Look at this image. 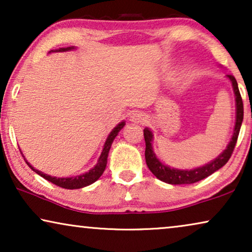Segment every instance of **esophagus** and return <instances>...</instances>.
Here are the masks:
<instances>
[{
	"instance_id": "esophagus-1",
	"label": "esophagus",
	"mask_w": 252,
	"mask_h": 252,
	"mask_svg": "<svg viewBox=\"0 0 252 252\" xmlns=\"http://www.w3.org/2000/svg\"><path fill=\"white\" fill-rule=\"evenodd\" d=\"M130 122L136 123V124H143L147 122V117L142 112H135L130 116Z\"/></svg>"
}]
</instances>
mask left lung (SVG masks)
<instances>
[{
	"mask_svg": "<svg viewBox=\"0 0 252 252\" xmlns=\"http://www.w3.org/2000/svg\"><path fill=\"white\" fill-rule=\"evenodd\" d=\"M232 82L234 94H235V102H236V120L235 126H234L233 136L230 139L228 146L226 149L219 155L218 157L205 164L204 166L192 168V170H178V168H171L167 165L161 163L155 155L153 150V132L149 128L143 129L144 141H146V163L149 167V170L153 172V174L160 181L166 182L170 185H190L195 182L201 181L203 179L208 178L209 175L215 173L219 168H221L227 161L229 160L232 156L234 148H235L237 136H239L241 125L243 122V102L241 97L239 86H237L236 79L232 74L227 75Z\"/></svg>",
	"mask_w": 252,
	"mask_h": 252,
	"instance_id": "8db88e82",
	"label": "left lung"
}]
</instances>
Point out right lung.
<instances>
[{"label": "right lung", "instance_id": "obj_1", "mask_svg": "<svg viewBox=\"0 0 252 252\" xmlns=\"http://www.w3.org/2000/svg\"><path fill=\"white\" fill-rule=\"evenodd\" d=\"M74 49V47H67V48H60V49L55 50V51H61V53H63V51H68V50H72ZM51 53V51H50ZM125 126V122H122L119 123L118 125H117L115 128H113L110 134L108 135V139H106L104 146H103V150L101 153V156H99L98 160H97V164L95 165L94 167L92 168V170H89L88 172H86V173L81 174V175H77V177H71V178H56V177H51V175H48V174H44L43 172H41L39 170H36V168H34L32 165H31L29 161L25 159V157H24V159L26 160V163L29 166L32 168V170L37 173L41 177L46 179V180L53 182L54 185L58 186V187H62V188H65V189H79V188H84L86 186H89L92 184H94L96 180H98L99 177L103 174V172H104L105 167H106V163H108V155H109V151H110V148H111V144L113 142V140H115V137L118 135L119 130L123 128V127Z\"/></svg>", "mask_w": 252, "mask_h": 252}]
</instances>
